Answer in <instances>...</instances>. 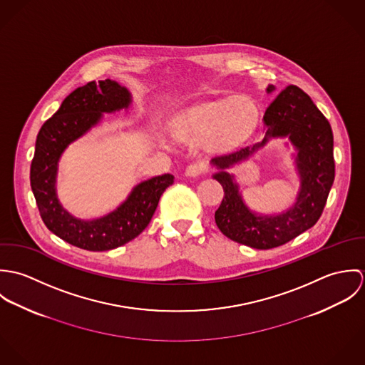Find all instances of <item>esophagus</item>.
I'll list each match as a JSON object with an SVG mask.
<instances>
[{
  "instance_id": "obj_1",
  "label": "esophagus",
  "mask_w": 365,
  "mask_h": 365,
  "mask_svg": "<svg viewBox=\"0 0 365 365\" xmlns=\"http://www.w3.org/2000/svg\"><path fill=\"white\" fill-rule=\"evenodd\" d=\"M207 170L204 163H191L187 168H185V175L187 177H198L201 174H204Z\"/></svg>"
}]
</instances>
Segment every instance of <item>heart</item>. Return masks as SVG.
I'll return each instance as SVG.
<instances>
[{
    "label": "heart",
    "mask_w": 365,
    "mask_h": 365,
    "mask_svg": "<svg viewBox=\"0 0 365 365\" xmlns=\"http://www.w3.org/2000/svg\"><path fill=\"white\" fill-rule=\"evenodd\" d=\"M259 109L247 97H233L226 103L197 105L171 122L173 133L188 143L210 138L220 145H233L247 138L256 128Z\"/></svg>",
    "instance_id": "b5f03b06"
}]
</instances>
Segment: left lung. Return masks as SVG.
<instances>
[{
    "instance_id": "8db88e82",
    "label": "left lung",
    "mask_w": 365,
    "mask_h": 365,
    "mask_svg": "<svg viewBox=\"0 0 365 365\" xmlns=\"http://www.w3.org/2000/svg\"><path fill=\"white\" fill-rule=\"evenodd\" d=\"M268 86L267 93H272ZM267 126L260 143L237 152L212 158L220 171L213 175L223 187L225 195L215 212L219 230L230 240L260 250L288 243L319 220L334 181L333 132L311 97L297 86H288L264 113ZM299 150L296 160L302 177L297 202L287 212L262 217L253 214L241 200L232 176L224 170L254 154L271 137H286Z\"/></svg>"
}]
</instances>
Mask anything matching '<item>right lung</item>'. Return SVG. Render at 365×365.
I'll list each match as a JSON object with an SVG mask.
<instances>
[{"label": "right lung", "instance_id": "add662e5", "mask_svg": "<svg viewBox=\"0 0 365 365\" xmlns=\"http://www.w3.org/2000/svg\"><path fill=\"white\" fill-rule=\"evenodd\" d=\"M130 94L116 81L87 83L74 90L41 128L31 164V187L46 227L64 242L90 252L112 250L139 236L149 225L161 194L174 182L163 174L138 184L113 212L83 220L63 208L56 195L57 163L64 149L96 126L103 112L130 105Z\"/></svg>", "mask_w": 365, "mask_h": 365}]
</instances>
